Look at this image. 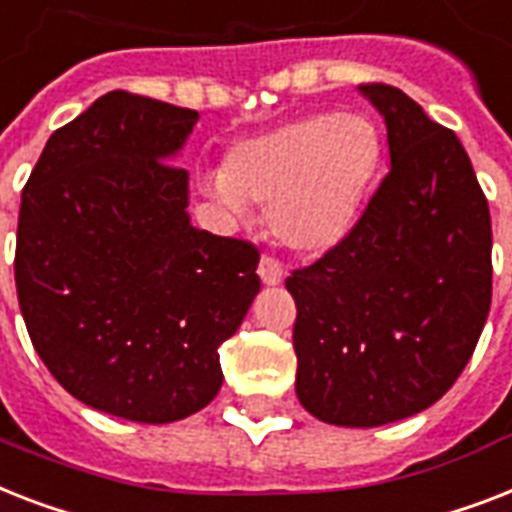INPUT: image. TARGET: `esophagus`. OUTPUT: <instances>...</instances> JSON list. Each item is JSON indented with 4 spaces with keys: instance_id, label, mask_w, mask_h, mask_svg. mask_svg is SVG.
Segmentation results:
<instances>
[{
    "instance_id": "1",
    "label": "esophagus",
    "mask_w": 512,
    "mask_h": 512,
    "mask_svg": "<svg viewBox=\"0 0 512 512\" xmlns=\"http://www.w3.org/2000/svg\"><path fill=\"white\" fill-rule=\"evenodd\" d=\"M259 277H261V282H264V285H280L282 277H285V272H282L280 261L272 259V256H261Z\"/></svg>"
}]
</instances>
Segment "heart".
Returning <instances> with one entry per match:
<instances>
[{
  "label": "heart",
  "instance_id": "heart-1",
  "mask_svg": "<svg viewBox=\"0 0 512 512\" xmlns=\"http://www.w3.org/2000/svg\"><path fill=\"white\" fill-rule=\"evenodd\" d=\"M383 163V137L365 113L322 110L237 142L203 187L232 214L267 208L269 232L296 253H322L357 227Z\"/></svg>",
  "mask_w": 512,
  "mask_h": 512
}]
</instances>
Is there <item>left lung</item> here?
I'll return each mask as SVG.
<instances>
[{
    "instance_id": "left-lung-1",
    "label": "left lung",
    "mask_w": 512,
    "mask_h": 512,
    "mask_svg": "<svg viewBox=\"0 0 512 512\" xmlns=\"http://www.w3.org/2000/svg\"><path fill=\"white\" fill-rule=\"evenodd\" d=\"M391 169L349 237L296 269V394L330 425L418 415L468 365L492 304V219L465 147L388 84H362Z\"/></svg>"
}]
</instances>
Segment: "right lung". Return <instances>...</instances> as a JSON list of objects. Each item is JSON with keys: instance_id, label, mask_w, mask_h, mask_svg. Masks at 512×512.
<instances>
[{"instance_id": "1", "label": "right lung", "mask_w": 512, "mask_h": 512, "mask_svg": "<svg viewBox=\"0 0 512 512\" xmlns=\"http://www.w3.org/2000/svg\"><path fill=\"white\" fill-rule=\"evenodd\" d=\"M198 113L108 92L57 129L18 216L15 288L55 380L92 410L174 423L222 388L219 346L259 293V251L195 230L169 163Z\"/></svg>"}]
</instances>
